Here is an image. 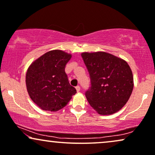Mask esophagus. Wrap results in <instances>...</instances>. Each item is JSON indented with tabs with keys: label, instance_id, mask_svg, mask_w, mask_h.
<instances>
[{
	"label": "esophagus",
	"instance_id": "obj_1",
	"mask_svg": "<svg viewBox=\"0 0 155 155\" xmlns=\"http://www.w3.org/2000/svg\"><path fill=\"white\" fill-rule=\"evenodd\" d=\"M76 91H77L78 92H79V91H81V87H80L79 85H78V86H76Z\"/></svg>",
	"mask_w": 155,
	"mask_h": 155
}]
</instances>
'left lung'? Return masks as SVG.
I'll list each match as a JSON object with an SVG mask.
<instances>
[{
	"mask_svg": "<svg viewBox=\"0 0 155 155\" xmlns=\"http://www.w3.org/2000/svg\"><path fill=\"white\" fill-rule=\"evenodd\" d=\"M91 76V87L85 93L89 104L100 115L121 110L134 88L132 71L123 59L105 51L81 54Z\"/></svg>",
	"mask_w": 155,
	"mask_h": 155,
	"instance_id": "obj_1",
	"label": "left lung"
}]
</instances>
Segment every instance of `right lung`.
<instances>
[{
  "instance_id": "add662e5",
  "label": "right lung",
  "mask_w": 155,
  "mask_h": 155,
  "mask_svg": "<svg viewBox=\"0 0 155 155\" xmlns=\"http://www.w3.org/2000/svg\"><path fill=\"white\" fill-rule=\"evenodd\" d=\"M71 57V54L54 49L41 55L28 67L26 74L27 92L43 110L55 112L62 109L77 93L64 71Z\"/></svg>"
}]
</instances>
